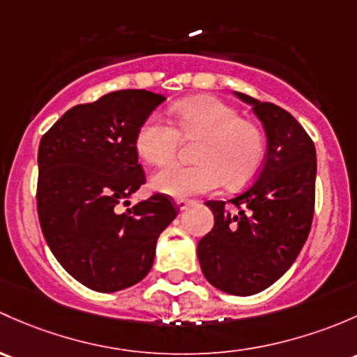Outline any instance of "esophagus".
Wrapping results in <instances>:
<instances>
[{
  "label": "esophagus",
  "mask_w": 357,
  "mask_h": 357,
  "mask_svg": "<svg viewBox=\"0 0 357 357\" xmlns=\"http://www.w3.org/2000/svg\"><path fill=\"white\" fill-rule=\"evenodd\" d=\"M190 204H192V201L190 199H177V208L180 209V211H183V209Z\"/></svg>",
  "instance_id": "1"
}]
</instances>
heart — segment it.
<instances>
[{
	"label": "heart",
	"mask_w": 357,
	"mask_h": 357,
	"mask_svg": "<svg viewBox=\"0 0 357 357\" xmlns=\"http://www.w3.org/2000/svg\"><path fill=\"white\" fill-rule=\"evenodd\" d=\"M177 128L160 115L142 122L135 135L137 153L154 167L177 158L182 137L199 141L189 167L165 168L153 185L174 197L213 192L222 183L238 189L251 182L266 160V134L255 120L242 119L237 108L213 96L190 98L172 108Z\"/></svg>",
	"instance_id": "b5f03b06"
}]
</instances>
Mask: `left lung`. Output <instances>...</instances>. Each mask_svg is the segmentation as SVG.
I'll return each instance as SVG.
<instances>
[{
	"label": "left lung",
	"instance_id": "left-lung-1",
	"mask_svg": "<svg viewBox=\"0 0 357 357\" xmlns=\"http://www.w3.org/2000/svg\"><path fill=\"white\" fill-rule=\"evenodd\" d=\"M235 94L252 106L263 123L266 160L256 182L229 203L206 201L215 225L197 244V258L213 287L232 296H252L292 266L310 235L316 149L303 125L284 108Z\"/></svg>",
	"mask_w": 357,
	"mask_h": 357
}]
</instances>
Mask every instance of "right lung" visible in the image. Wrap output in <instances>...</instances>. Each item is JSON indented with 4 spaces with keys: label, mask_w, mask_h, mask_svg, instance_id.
I'll list each match as a JSON object with an SVG mask.
<instances>
[{
    "label": "right lung",
    "mask_w": 357,
    "mask_h": 357,
    "mask_svg": "<svg viewBox=\"0 0 357 357\" xmlns=\"http://www.w3.org/2000/svg\"><path fill=\"white\" fill-rule=\"evenodd\" d=\"M165 99L144 89L105 94L70 108L39 144L43 235L58 263L98 292L141 282L153 266L158 237L177 216V204L161 192L116 213L120 201L146 183L135 135Z\"/></svg>",
    "instance_id": "right-lung-1"
}]
</instances>
